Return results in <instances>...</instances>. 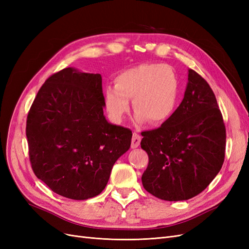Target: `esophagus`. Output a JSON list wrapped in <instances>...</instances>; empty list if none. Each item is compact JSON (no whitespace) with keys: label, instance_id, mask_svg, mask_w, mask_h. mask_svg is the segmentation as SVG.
<instances>
[{"label":"esophagus","instance_id":"1","mask_svg":"<svg viewBox=\"0 0 249 249\" xmlns=\"http://www.w3.org/2000/svg\"><path fill=\"white\" fill-rule=\"evenodd\" d=\"M140 141H141V136H140V135L138 133H136V132H134L133 133V137H132V142H131V147L132 148L138 147L139 144H140Z\"/></svg>","mask_w":249,"mask_h":249}]
</instances>
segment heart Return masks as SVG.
Returning a JSON list of instances; mask_svg holds the SVG:
<instances>
[{
	"label": "heart",
	"mask_w": 249,
	"mask_h": 249,
	"mask_svg": "<svg viewBox=\"0 0 249 249\" xmlns=\"http://www.w3.org/2000/svg\"><path fill=\"white\" fill-rule=\"evenodd\" d=\"M179 92L177 74L170 66L143 63L120 71L115 86L105 89V105L114 122H122L133 100L139 123L162 124L176 111Z\"/></svg>",
	"instance_id": "obj_1"
}]
</instances>
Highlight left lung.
I'll list each match as a JSON object with an SVG mask.
<instances>
[{
	"mask_svg": "<svg viewBox=\"0 0 249 249\" xmlns=\"http://www.w3.org/2000/svg\"><path fill=\"white\" fill-rule=\"evenodd\" d=\"M148 165L141 178L144 189L168 201L201 193L220 171L227 131L215 94L193 70L184 99L160 127L141 133Z\"/></svg>",
	"mask_w": 249,
	"mask_h": 249,
	"instance_id": "8db88e82",
	"label": "left lung"
}]
</instances>
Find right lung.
Masks as SVG:
<instances>
[{
	"label": "right lung",
	"instance_id": "right-lung-1",
	"mask_svg": "<svg viewBox=\"0 0 249 249\" xmlns=\"http://www.w3.org/2000/svg\"><path fill=\"white\" fill-rule=\"evenodd\" d=\"M100 73L67 67L53 73L29 110L26 135L35 176L61 196L84 200L106 187L131 146L132 131L109 124Z\"/></svg>",
	"mask_w": 249,
	"mask_h": 249
}]
</instances>
